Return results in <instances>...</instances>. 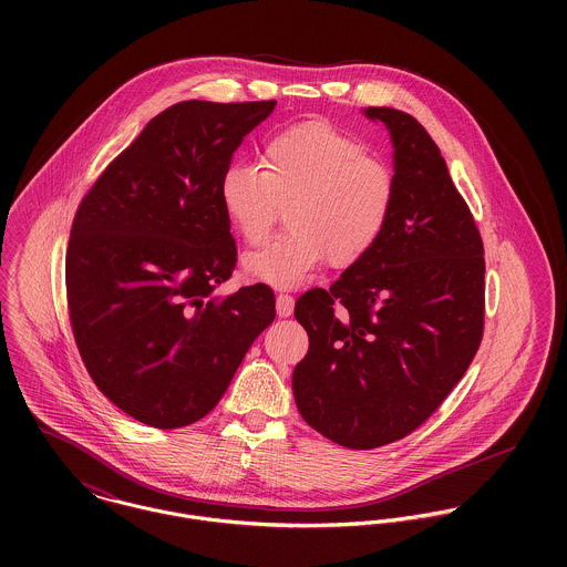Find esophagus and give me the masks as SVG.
I'll use <instances>...</instances> for the list:
<instances>
[{"label":"esophagus","instance_id":"esophagus-1","mask_svg":"<svg viewBox=\"0 0 567 567\" xmlns=\"http://www.w3.org/2000/svg\"><path fill=\"white\" fill-rule=\"evenodd\" d=\"M295 310V297L292 295H277V315L290 317Z\"/></svg>","mask_w":567,"mask_h":567}]
</instances>
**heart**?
<instances>
[{"mask_svg": "<svg viewBox=\"0 0 567 567\" xmlns=\"http://www.w3.org/2000/svg\"><path fill=\"white\" fill-rule=\"evenodd\" d=\"M395 183L386 163L324 120L275 133L259 167L229 165L218 198L246 244H261L281 209L288 229L244 257V270L270 286L303 284L324 261L344 270L380 243L393 207Z\"/></svg>", "mask_w": 567, "mask_h": 567, "instance_id": "heart-1", "label": "heart"}]
</instances>
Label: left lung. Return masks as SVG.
<instances>
[{
	"mask_svg": "<svg viewBox=\"0 0 567 567\" xmlns=\"http://www.w3.org/2000/svg\"><path fill=\"white\" fill-rule=\"evenodd\" d=\"M364 113L395 148L389 223L360 264L295 306L310 336L292 373L297 408L351 450L395 443L430 419L485 331V246L439 146L404 111Z\"/></svg>",
	"mask_w": 567,
	"mask_h": 567,
	"instance_id": "obj_1",
	"label": "left lung"
}]
</instances>
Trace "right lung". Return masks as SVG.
Listing matches in <instances>:
<instances>
[{"label":"right lung","instance_id":"right-lung-1","mask_svg":"<svg viewBox=\"0 0 567 567\" xmlns=\"http://www.w3.org/2000/svg\"><path fill=\"white\" fill-rule=\"evenodd\" d=\"M275 104H172L79 205L65 257L72 331L95 386L146 425L203 419L275 321L266 284L218 295L238 261L218 183Z\"/></svg>","mask_w":567,"mask_h":567}]
</instances>
